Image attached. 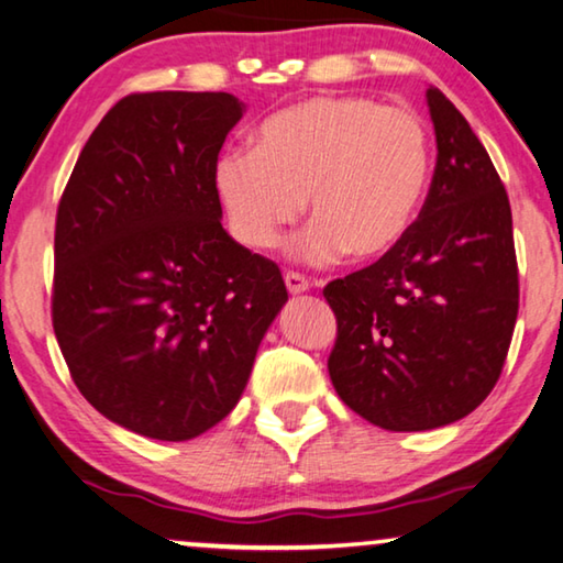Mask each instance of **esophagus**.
Segmentation results:
<instances>
[{
  "instance_id": "obj_1",
  "label": "esophagus",
  "mask_w": 563,
  "mask_h": 563,
  "mask_svg": "<svg viewBox=\"0 0 563 563\" xmlns=\"http://www.w3.org/2000/svg\"><path fill=\"white\" fill-rule=\"evenodd\" d=\"M285 285H288V290L292 295H298V292H305V290L310 288V280L305 278V275H300V273L288 271V273H285Z\"/></svg>"
}]
</instances>
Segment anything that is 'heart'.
<instances>
[{
  "label": "heart",
  "instance_id": "b5f03b06",
  "mask_svg": "<svg viewBox=\"0 0 563 563\" xmlns=\"http://www.w3.org/2000/svg\"><path fill=\"white\" fill-rule=\"evenodd\" d=\"M430 168V131L417 113L318 97L273 113L255 151H228L213 180L233 235L251 251L278 245L308 196L316 223L292 253L328 265L345 251L357 261L395 251L422 208Z\"/></svg>",
  "mask_w": 563,
  "mask_h": 563
}]
</instances>
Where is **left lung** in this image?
<instances>
[{
    "label": "left lung",
    "mask_w": 563,
    "mask_h": 563,
    "mask_svg": "<svg viewBox=\"0 0 563 563\" xmlns=\"http://www.w3.org/2000/svg\"><path fill=\"white\" fill-rule=\"evenodd\" d=\"M437 166L395 251L325 285L338 320L330 379L383 430L456 422L497 385L519 312L511 206L487 148L440 89H427Z\"/></svg>",
    "instance_id": "1"
}]
</instances>
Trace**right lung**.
Segmentation results:
<instances>
[{"label": "right lung", "instance_id": "obj_1", "mask_svg": "<svg viewBox=\"0 0 563 563\" xmlns=\"http://www.w3.org/2000/svg\"><path fill=\"white\" fill-rule=\"evenodd\" d=\"M225 91L129 93L84 146L54 231L52 322L74 385L126 430L184 442L238 405L288 302L280 268L223 231Z\"/></svg>", "mask_w": 563, "mask_h": 563}]
</instances>
